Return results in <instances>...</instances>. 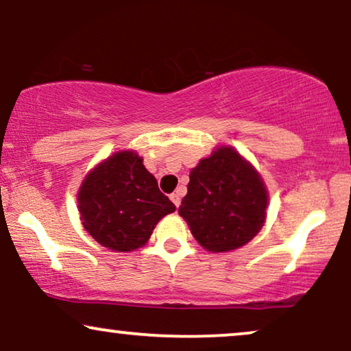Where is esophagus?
<instances>
[{
	"instance_id": "1",
	"label": "esophagus",
	"mask_w": 351,
	"mask_h": 351,
	"mask_svg": "<svg viewBox=\"0 0 351 351\" xmlns=\"http://www.w3.org/2000/svg\"><path fill=\"white\" fill-rule=\"evenodd\" d=\"M180 199H182L180 191H176V193L171 195V201H172V203H174L176 208H179V206H180Z\"/></svg>"
}]
</instances>
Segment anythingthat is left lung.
Instances as JSON below:
<instances>
[{"label":"left lung","instance_id":"8db88e82","mask_svg":"<svg viewBox=\"0 0 351 351\" xmlns=\"http://www.w3.org/2000/svg\"><path fill=\"white\" fill-rule=\"evenodd\" d=\"M179 214L210 252L244 246L265 222L268 193L262 177L233 147H219L190 172Z\"/></svg>","mask_w":351,"mask_h":351}]
</instances>
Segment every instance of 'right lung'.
Wrapping results in <instances>:
<instances>
[{"mask_svg":"<svg viewBox=\"0 0 351 351\" xmlns=\"http://www.w3.org/2000/svg\"><path fill=\"white\" fill-rule=\"evenodd\" d=\"M83 227L104 247L128 252L145 246L153 228L176 206L136 152H118L84 177L78 191Z\"/></svg>","mask_w":351,"mask_h":351,"instance_id":"1","label":"right lung"}]
</instances>
